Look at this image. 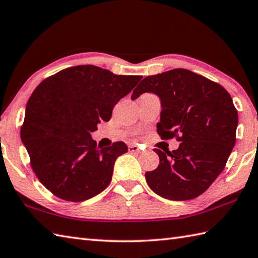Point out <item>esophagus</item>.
<instances>
[{"instance_id": "1", "label": "esophagus", "mask_w": 258, "mask_h": 258, "mask_svg": "<svg viewBox=\"0 0 258 258\" xmlns=\"http://www.w3.org/2000/svg\"><path fill=\"white\" fill-rule=\"evenodd\" d=\"M128 151H130L131 153H138V154H140V153H141L140 147L136 146V145H131V146H128Z\"/></svg>"}]
</instances>
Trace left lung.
<instances>
[{
    "label": "left lung",
    "instance_id": "left-lung-1",
    "mask_svg": "<svg viewBox=\"0 0 258 258\" xmlns=\"http://www.w3.org/2000/svg\"><path fill=\"white\" fill-rule=\"evenodd\" d=\"M146 92L161 101L157 133L180 142L172 152L154 150L160 164L145 173L146 182L164 199H195L222 173L236 142L238 114L232 97L222 85L185 69L147 76L132 100Z\"/></svg>",
    "mask_w": 258,
    "mask_h": 258
}]
</instances>
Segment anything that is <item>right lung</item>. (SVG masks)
I'll list each match as a JSON object with an SVG mask.
<instances>
[{"label": "right lung", "instance_id": "right-lung-1", "mask_svg": "<svg viewBox=\"0 0 258 258\" xmlns=\"http://www.w3.org/2000/svg\"><path fill=\"white\" fill-rule=\"evenodd\" d=\"M141 79L78 65L45 79L32 93L21 140L33 171L51 193L83 202L107 187L114 163L127 146L116 142L101 149L91 133L111 119L113 107Z\"/></svg>", "mask_w": 258, "mask_h": 258}]
</instances>
